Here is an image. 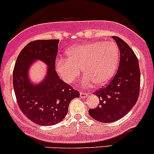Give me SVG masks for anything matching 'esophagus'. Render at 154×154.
<instances>
[{
	"label": "esophagus",
	"instance_id": "34e87169",
	"mask_svg": "<svg viewBox=\"0 0 154 154\" xmlns=\"http://www.w3.org/2000/svg\"><path fill=\"white\" fill-rule=\"evenodd\" d=\"M80 95L82 97H86V96L89 95V93L84 92V91H80Z\"/></svg>",
	"mask_w": 154,
	"mask_h": 154
}]
</instances>
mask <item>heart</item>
Listing matches in <instances>:
<instances>
[{"mask_svg": "<svg viewBox=\"0 0 154 154\" xmlns=\"http://www.w3.org/2000/svg\"><path fill=\"white\" fill-rule=\"evenodd\" d=\"M66 59L56 60L55 68L65 82L70 84L80 75H85L84 85L91 82L101 86L109 82L114 75L119 58V49L113 41H95L70 48Z\"/></svg>", "mask_w": 154, "mask_h": 154, "instance_id": "obj_1", "label": "heart"}]
</instances>
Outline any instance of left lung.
Instances as JSON below:
<instances>
[{
    "mask_svg": "<svg viewBox=\"0 0 154 154\" xmlns=\"http://www.w3.org/2000/svg\"><path fill=\"white\" fill-rule=\"evenodd\" d=\"M113 38L120 51L118 70L109 84L94 93L99 97V106L89 110L91 118L103 123L118 121L127 115L137 102L140 86V71L135 54L122 38L117 36Z\"/></svg>",
    "mask_w": 154,
    "mask_h": 154,
    "instance_id": "8db88e82",
    "label": "left lung"
}]
</instances>
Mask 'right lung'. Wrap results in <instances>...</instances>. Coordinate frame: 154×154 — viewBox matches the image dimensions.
Here are the masks:
<instances>
[{"label":"right lung","instance_id":"add662e5","mask_svg":"<svg viewBox=\"0 0 154 154\" xmlns=\"http://www.w3.org/2000/svg\"><path fill=\"white\" fill-rule=\"evenodd\" d=\"M59 40H37L29 43L19 54L13 71V85L20 110L27 119L41 126L58 124L66 116L69 104L80 93L60 79L55 70ZM37 59L48 65L44 81L37 85L27 72Z\"/></svg>","mask_w":154,"mask_h":154}]
</instances>
